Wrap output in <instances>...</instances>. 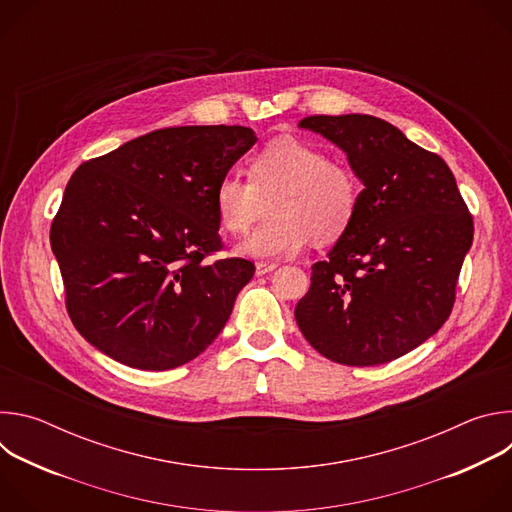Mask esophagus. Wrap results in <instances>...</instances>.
<instances>
[{"instance_id":"obj_1","label":"esophagus","mask_w":512,"mask_h":512,"mask_svg":"<svg viewBox=\"0 0 512 512\" xmlns=\"http://www.w3.org/2000/svg\"><path fill=\"white\" fill-rule=\"evenodd\" d=\"M273 269H277V263H265V261H261V263H257V265H255V275H257V277H261V275L271 273Z\"/></svg>"}]
</instances>
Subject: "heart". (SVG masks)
<instances>
[{"instance_id":"obj_1","label":"heart","mask_w":512,"mask_h":512,"mask_svg":"<svg viewBox=\"0 0 512 512\" xmlns=\"http://www.w3.org/2000/svg\"><path fill=\"white\" fill-rule=\"evenodd\" d=\"M249 176L229 172L214 188L218 225L229 235L247 233L271 200V221L237 245L243 257H291L312 237L316 243L336 241L352 223L358 204L356 178L306 141L273 139L251 160Z\"/></svg>"}]
</instances>
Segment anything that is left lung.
Listing matches in <instances>:
<instances>
[{"mask_svg": "<svg viewBox=\"0 0 512 512\" xmlns=\"http://www.w3.org/2000/svg\"><path fill=\"white\" fill-rule=\"evenodd\" d=\"M302 129L346 154L362 182L350 227L296 306L304 338L346 367L423 344L448 320L474 223L448 164L373 115H312Z\"/></svg>", "mask_w": 512, "mask_h": 512, "instance_id": "1", "label": "left lung"}]
</instances>
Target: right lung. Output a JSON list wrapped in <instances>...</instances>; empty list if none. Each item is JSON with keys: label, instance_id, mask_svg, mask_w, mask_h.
<instances>
[{"label": "right lung", "instance_id": "obj_1", "mask_svg": "<svg viewBox=\"0 0 512 512\" xmlns=\"http://www.w3.org/2000/svg\"><path fill=\"white\" fill-rule=\"evenodd\" d=\"M257 141L241 125L166 127L77 168L50 229L68 316L109 358L170 371L225 328L255 265L223 247L214 188Z\"/></svg>", "mask_w": 512, "mask_h": 512}]
</instances>
